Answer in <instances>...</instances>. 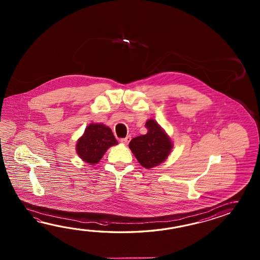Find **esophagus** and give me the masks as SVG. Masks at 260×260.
I'll list each match as a JSON object with an SVG mask.
<instances>
[{
	"label": "esophagus",
	"mask_w": 260,
	"mask_h": 260,
	"mask_svg": "<svg viewBox=\"0 0 260 260\" xmlns=\"http://www.w3.org/2000/svg\"><path fill=\"white\" fill-rule=\"evenodd\" d=\"M130 140H131V137L130 136H127L126 138H121V142L122 144H125V145H127L130 142Z\"/></svg>",
	"instance_id": "esophagus-1"
}]
</instances>
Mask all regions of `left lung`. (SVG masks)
I'll return each mask as SVG.
<instances>
[{"label": "left lung", "instance_id": "1", "mask_svg": "<svg viewBox=\"0 0 260 260\" xmlns=\"http://www.w3.org/2000/svg\"><path fill=\"white\" fill-rule=\"evenodd\" d=\"M145 126L148 129V133L133 138L129 148L139 164L149 169L159 166L167 159L173 149V143L154 120L147 121Z\"/></svg>", "mask_w": 260, "mask_h": 260}]
</instances>
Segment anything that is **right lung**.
I'll return each mask as SVG.
<instances>
[{
	"label": "right lung",
	"mask_w": 260,
	"mask_h": 260,
	"mask_svg": "<svg viewBox=\"0 0 260 260\" xmlns=\"http://www.w3.org/2000/svg\"><path fill=\"white\" fill-rule=\"evenodd\" d=\"M117 144L111 128L102 123H91L78 139L76 151L82 160L94 165L101 160L107 149Z\"/></svg>",
	"instance_id": "obj_1"
}]
</instances>
